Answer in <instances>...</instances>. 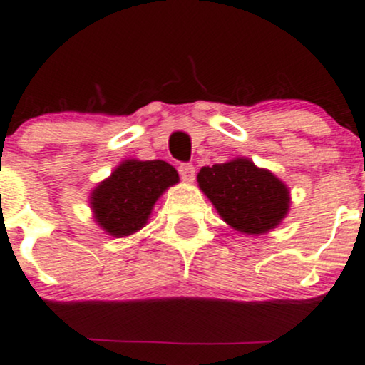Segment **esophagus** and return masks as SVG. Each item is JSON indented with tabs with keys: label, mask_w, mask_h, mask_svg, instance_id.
<instances>
[{
	"label": "esophagus",
	"mask_w": 365,
	"mask_h": 365,
	"mask_svg": "<svg viewBox=\"0 0 365 365\" xmlns=\"http://www.w3.org/2000/svg\"><path fill=\"white\" fill-rule=\"evenodd\" d=\"M178 173H180V177H182L183 182H187V183L194 182V180H195V168H194V165H188V163L180 165L178 166Z\"/></svg>",
	"instance_id": "34e87169"
}]
</instances>
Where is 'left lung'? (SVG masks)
<instances>
[{
  "mask_svg": "<svg viewBox=\"0 0 365 365\" xmlns=\"http://www.w3.org/2000/svg\"><path fill=\"white\" fill-rule=\"evenodd\" d=\"M197 182L222 221L245 235L277 227L291 205L285 183L248 158L202 166Z\"/></svg>",
  "mask_w": 365,
  "mask_h": 365,
  "instance_id": "left-lung-1",
  "label": "left lung"
}]
</instances>
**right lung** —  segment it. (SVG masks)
Wrapping results in <instances>:
<instances>
[{"label": "right lung", "mask_w": 365, "mask_h": 365, "mask_svg": "<svg viewBox=\"0 0 365 365\" xmlns=\"http://www.w3.org/2000/svg\"><path fill=\"white\" fill-rule=\"evenodd\" d=\"M178 180L177 170L166 161H122L91 192L95 221L113 238L133 235L146 226L156 200Z\"/></svg>", "instance_id": "right-lung-1"}]
</instances>
